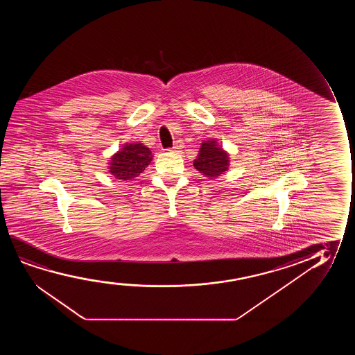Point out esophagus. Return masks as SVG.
<instances>
[{
	"instance_id": "1",
	"label": "esophagus",
	"mask_w": 355,
	"mask_h": 355,
	"mask_svg": "<svg viewBox=\"0 0 355 355\" xmlns=\"http://www.w3.org/2000/svg\"><path fill=\"white\" fill-rule=\"evenodd\" d=\"M183 146H184L183 141H178L175 143V146L172 148V151H180L183 149Z\"/></svg>"
}]
</instances>
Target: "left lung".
I'll return each instance as SVG.
<instances>
[{
	"mask_svg": "<svg viewBox=\"0 0 355 355\" xmlns=\"http://www.w3.org/2000/svg\"><path fill=\"white\" fill-rule=\"evenodd\" d=\"M194 167L207 180H214L228 171L229 155L214 139L201 144L199 155L194 160Z\"/></svg>",
	"mask_w": 355,
	"mask_h": 355,
	"instance_id": "8db88e82",
	"label": "left lung"
}]
</instances>
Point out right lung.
Returning a JSON list of instances; mask_svg holds the SVG:
<instances>
[{
  "label": "right lung",
  "instance_id": "right-lung-1",
  "mask_svg": "<svg viewBox=\"0 0 355 355\" xmlns=\"http://www.w3.org/2000/svg\"><path fill=\"white\" fill-rule=\"evenodd\" d=\"M153 160V155L149 148L138 144H125L121 150L117 151L112 157V162H109V172L116 180H136L141 175L146 167Z\"/></svg>",
  "mask_w": 355,
  "mask_h": 355
}]
</instances>
